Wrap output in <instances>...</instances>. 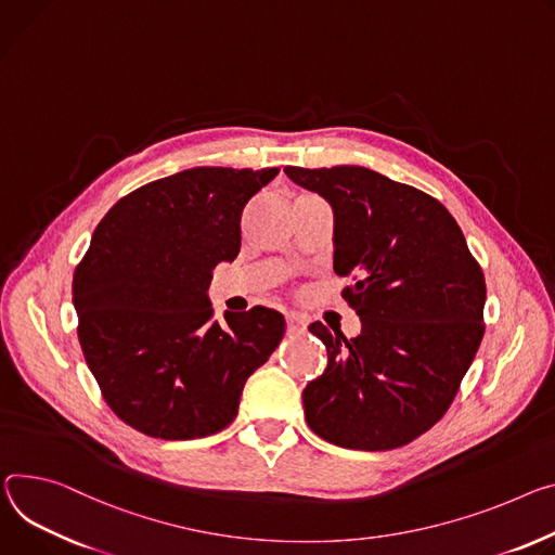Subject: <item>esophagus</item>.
Returning a JSON list of instances; mask_svg holds the SVG:
<instances>
[{"label":"esophagus","instance_id":"34e87169","mask_svg":"<svg viewBox=\"0 0 555 555\" xmlns=\"http://www.w3.org/2000/svg\"><path fill=\"white\" fill-rule=\"evenodd\" d=\"M306 330H308V321L306 319H300L296 314L287 317V332L289 334H304Z\"/></svg>","mask_w":555,"mask_h":555}]
</instances>
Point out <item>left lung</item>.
<instances>
[{
    "instance_id": "obj_1",
    "label": "left lung",
    "mask_w": 555,
    "mask_h": 555,
    "mask_svg": "<svg viewBox=\"0 0 555 555\" xmlns=\"http://www.w3.org/2000/svg\"><path fill=\"white\" fill-rule=\"evenodd\" d=\"M285 175L334 210V272L361 334L323 323L325 372L304 389L310 429L363 451L412 442L449 410L480 347L485 276L456 219L434 196L361 166Z\"/></svg>"
}]
</instances>
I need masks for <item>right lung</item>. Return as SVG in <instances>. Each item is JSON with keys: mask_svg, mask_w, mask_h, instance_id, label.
<instances>
[{"mask_svg": "<svg viewBox=\"0 0 555 555\" xmlns=\"http://www.w3.org/2000/svg\"><path fill=\"white\" fill-rule=\"evenodd\" d=\"M279 168H190L108 210L75 270L79 343L111 410L145 436L204 438L228 427L245 380L285 334L257 306L215 321L208 287L241 249L247 201Z\"/></svg>", "mask_w": 555, "mask_h": 555, "instance_id": "right-lung-1", "label": "right lung"}]
</instances>
